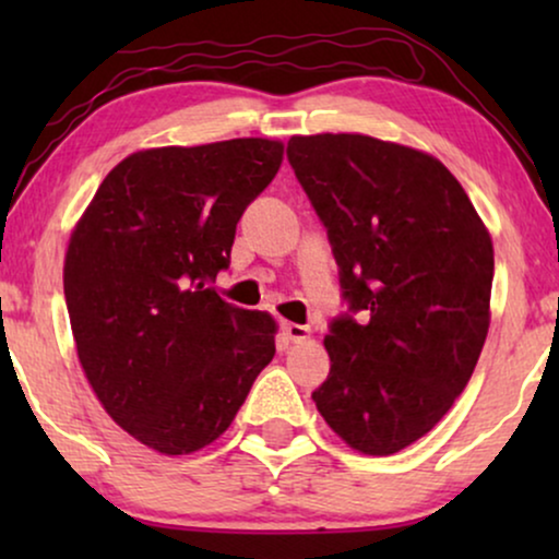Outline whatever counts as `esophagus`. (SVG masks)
Listing matches in <instances>:
<instances>
[{"instance_id":"obj_1","label":"esophagus","mask_w":559,"mask_h":559,"mask_svg":"<svg viewBox=\"0 0 559 559\" xmlns=\"http://www.w3.org/2000/svg\"><path fill=\"white\" fill-rule=\"evenodd\" d=\"M282 333L287 335L289 341H305L310 335V328L308 325H297V323H282Z\"/></svg>"}]
</instances>
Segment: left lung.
<instances>
[{
  "label": "left lung",
  "instance_id": "left-lung-1",
  "mask_svg": "<svg viewBox=\"0 0 559 559\" xmlns=\"http://www.w3.org/2000/svg\"><path fill=\"white\" fill-rule=\"evenodd\" d=\"M287 159L325 226L346 312L312 392L366 455H392L445 417L488 333L493 247L450 170L364 134L293 136Z\"/></svg>",
  "mask_w": 559,
  "mask_h": 559
}]
</instances>
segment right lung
<instances>
[{
  "instance_id": "right-lung-1",
  "label": "right lung",
  "mask_w": 559,
  "mask_h": 559,
  "mask_svg": "<svg viewBox=\"0 0 559 559\" xmlns=\"http://www.w3.org/2000/svg\"><path fill=\"white\" fill-rule=\"evenodd\" d=\"M282 144L144 150L98 186L68 243L63 289L81 366L114 423L165 455L226 432L274 356V320L211 287Z\"/></svg>"
}]
</instances>
